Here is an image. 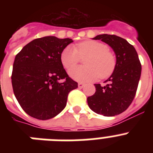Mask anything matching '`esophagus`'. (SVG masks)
Masks as SVG:
<instances>
[{
    "label": "esophagus",
    "instance_id": "1",
    "mask_svg": "<svg viewBox=\"0 0 153 153\" xmlns=\"http://www.w3.org/2000/svg\"><path fill=\"white\" fill-rule=\"evenodd\" d=\"M83 86H84V83H78V87H79V88H83Z\"/></svg>",
    "mask_w": 153,
    "mask_h": 153
}]
</instances>
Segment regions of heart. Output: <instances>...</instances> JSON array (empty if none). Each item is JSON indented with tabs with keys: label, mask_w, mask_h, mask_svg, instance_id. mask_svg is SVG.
<instances>
[{
	"label": "heart",
	"mask_w": 153,
	"mask_h": 153,
	"mask_svg": "<svg viewBox=\"0 0 153 153\" xmlns=\"http://www.w3.org/2000/svg\"><path fill=\"white\" fill-rule=\"evenodd\" d=\"M85 59L86 67L72 68L79 62V56ZM60 60L65 68L69 69V76L79 82L96 80L99 76L106 78L114 71L117 60L114 55L108 51L106 44L95 40L82 42L76 47L67 46L60 54Z\"/></svg>",
	"instance_id": "b5f03b06"
}]
</instances>
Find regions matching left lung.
Instances as JSON below:
<instances>
[{
  "label": "left lung",
  "mask_w": 153,
  "mask_h": 153,
  "mask_svg": "<svg viewBox=\"0 0 153 153\" xmlns=\"http://www.w3.org/2000/svg\"><path fill=\"white\" fill-rule=\"evenodd\" d=\"M101 40L114 51L117 64L104 86L94 84L96 92L87 97L90 109L97 114L114 117L122 113L132 103L141 76L142 67L136 49L125 39L117 35L100 34Z\"/></svg>",
  "instance_id": "1"
}]
</instances>
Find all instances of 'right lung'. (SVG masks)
<instances>
[{"mask_svg":"<svg viewBox=\"0 0 153 153\" xmlns=\"http://www.w3.org/2000/svg\"><path fill=\"white\" fill-rule=\"evenodd\" d=\"M72 42L70 38L44 36L30 42L15 56L11 76L13 93L30 117L42 120L56 117L67 105L68 93L78 87L60 60L63 50Z\"/></svg>","mask_w":153,"mask_h":153,"instance_id":"right-lung-1","label":"right lung"}]
</instances>
